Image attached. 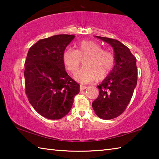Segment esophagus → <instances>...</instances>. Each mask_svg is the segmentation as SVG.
Instances as JSON below:
<instances>
[{"label": "esophagus", "instance_id": "obj_1", "mask_svg": "<svg viewBox=\"0 0 159 159\" xmlns=\"http://www.w3.org/2000/svg\"><path fill=\"white\" fill-rule=\"evenodd\" d=\"M87 88H88L87 86H85V85H80V90H85Z\"/></svg>", "mask_w": 159, "mask_h": 159}]
</instances>
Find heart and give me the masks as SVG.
I'll list each match as a JSON object with an SVG mask.
<instances>
[{
    "label": "heart",
    "mask_w": 159,
    "mask_h": 159,
    "mask_svg": "<svg viewBox=\"0 0 159 159\" xmlns=\"http://www.w3.org/2000/svg\"><path fill=\"white\" fill-rule=\"evenodd\" d=\"M76 50L66 48L62 54V61L66 69L75 74L83 61L84 67L75 74L74 78L81 83L104 79L108 76L114 67V55L108 51L102 50L98 43L93 40L79 41L75 45Z\"/></svg>",
    "instance_id": "heart-1"
}]
</instances>
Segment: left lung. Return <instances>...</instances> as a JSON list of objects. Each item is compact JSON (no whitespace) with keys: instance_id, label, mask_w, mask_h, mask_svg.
Instances as JSON below:
<instances>
[{"instance_id":"8db88e82","label":"left lung","mask_w":159,"mask_h":159,"mask_svg":"<svg viewBox=\"0 0 159 159\" xmlns=\"http://www.w3.org/2000/svg\"><path fill=\"white\" fill-rule=\"evenodd\" d=\"M95 37L109 44L114 52V66L98 85L99 95L92 104L99 118L109 120L121 114L133 97L138 81L136 58L128 47L117 40Z\"/></svg>"}]
</instances>
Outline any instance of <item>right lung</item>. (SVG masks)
I'll list each match as a JSON object with an SVG mask.
<instances>
[{
  "label": "right lung",
  "instance_id": "add662e5",
  "mask_svg": "<svg viewBox=\"0 0 159 159\" xmlns=\"http://www.w3.org/2000/svg\"><path fill=\"white\" fill-rule=\"evenodd\" d=\"M75 38L59 34L39 40L30 48L25 66V90L30 104L43 116L57 120L68 114L80 85L65 70L62 54Z\"/></svg>",
  "mask_w": 159,
  "mask_h": 159
}]
</instances>
